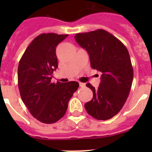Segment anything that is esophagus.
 <instances>
[{"mask_svg":"<svg viewBox=\"0 0 152 152\" xmlns=\"http://www.w3.org/2000/svg\"><path fill=\"white\" fill-rule=\"evenodd\" d=\"M79 86H80L81 87H84L85 86V84L82 83V82H79Z\"/></svg>","mask_w":152,"mask_h":152,"instance_id":"obj_1","label":"esophagus"}]
</instances>
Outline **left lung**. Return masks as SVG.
<instances>
[{
  "mask_svg": "<svg viewBox=\"0 0 152 152\" xmlns=\"http://www.w3.org/2000/svg\"><path fill=\"white\" fill-rule=\"evenodd\" d=\"M75 39L86 49L92 68L102 73L101 83L95 89L90 83L93 97L85 104L86 111L97 120H108L117 115L129 94L133 67L129 51L118 38L103 29L78 33Z\"/></svg>",
  "mask_w": 152,
  "mask_h": 152,
  "instance_id": "obj_1",
  "label": "left lung"
}]
</instances>
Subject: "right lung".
I'll return each instance as SVG.
<instances>
[{
  "label": "right lung",
  "mask_w": 152,
  "mask_h": 152,
  "mask_svg": "<svg viewBox=\"0 0 152 152\" xmlns=\"http://www.w3.org/2000/svg\"><path fill=\"white\" fill-rule=\"evenodd\" d=\"M68 34H41L26 49L18 69L21 99L39 121L53 124L65 115L69 100L77 90V82H51L57 68L56 48Z\"/></svg>",
  "instance_id": "obj_1"
}]
</instances>
